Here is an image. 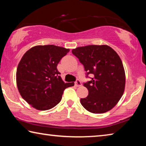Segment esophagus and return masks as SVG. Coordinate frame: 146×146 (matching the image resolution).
Returning a JSON list of instances; mask_svg holds the SVG:
<instances>
[{"mask_svg":"<svg viewBox=\"0 0 146 146\" xmlns=\"http://www.w3.org/2000/svg\"><path fill=\"white\" fill-rule=\"evenodd\" d=\"M75 84L76 86V87H80L81 86H82V84H81V82L79 80H77L75 82Z\"/></svg>","mask_w":146,"mask_h":146,"instance_id":"esophagus-1","label":"esophagus"}]
</instances>
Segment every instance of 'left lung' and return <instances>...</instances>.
I'll list each match as a JSON object with an SVG mask.
<instances>
[{
    "instance_id": "1",
    "label": "left lung",
    "mask_w": 146,
    "mask_h": 146,
    "mask_svg": "<svg viewBox=\"0 0 146 146\" xmlns=\"http://www.w3.org/2000/svg\"><path fill=\"white\" fill-rule=\"evenodd\" d=\"M72 53L84 66L91 80L84 86L88 96L80 103L93 113H104L117 104L125 90V74L117 53L108 45H89L73 49Z\"/></svg>"
}]
</instances>
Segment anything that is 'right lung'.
Instances as JSON below:
<instances>
[{"label": "right lung", "mask_w": 146, "mask_h": 146, "mask_svg": "<svg viewBox=\"0 0 146 146\" xmlns=\"http://www.w3.org/2000/svg\"><path fill=\"white\" fill-rule=\"evenodd\" d=\"M70 49L55 45L35 46L26 51L20 60L16 73L20 95L33 108L45 111L60 102L66 88L57 65Z\"/></svg>", "instance_id": "add662e5"}]
</instances>
